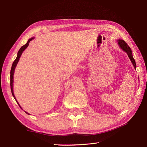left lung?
<instances>
[{
  "instance_id": "left-lung-1",
  "label": "left lung",
  "mask_w": 147,
  "mask_h": 147,
  "mask_svg": "<svg viewBox=\"0 0 147 147\" xmlns=\"http://www.w3.org/2000/svg\"><path fill=\"white\" fill-rule=\"evenodd\" d=\"M117 42H118V45L119 46L120 48H121V49H122L124 51H125L127 53L129 58L130 59L131 63H132L133 65H134V68L136 69V61L134 59V57H133V56H132V53L131 51V49L128 46L127 44L123 40L119 39V40H118Z\"/></svg>"
}]
</instances>
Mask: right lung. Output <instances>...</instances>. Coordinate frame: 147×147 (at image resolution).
Segmentation results:
<instances>
[{"label":"right lung","instance_id":"right-lung-1","mask_svg":"<svg viewBox=\"0 0 147 147\" xmlns=\"http://www.w3.org/2000/svg\"><path fill=\"white\" fill-rule=\"evenodd\" d=\"M34 38V37L30 38V39L28 40V42L26 43L24 45H23V47H21V48L20 49V50L18 51V52L17 57H16V59L14 61V62H13V63L12 66H11V70H10V88H11V93H12V95H13V97H14V99L16 100V102L18 103V104L19 105H20V104H19V103H18V101L16 100V98H15V95H14V93H13V75H14V72H15V67H16V66L18 63V61H19V60H20V57H21V55H22V53H23V51L25 50V49L28 47L29 44V42H30L31 40H33ZM20 107H21L20 105ZM25 113L28 114V115H30L29 113H28V112H25Z\"/></svg>","mask_w":147,"mask_h":147}]
</instances>
